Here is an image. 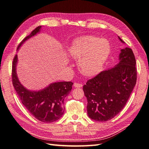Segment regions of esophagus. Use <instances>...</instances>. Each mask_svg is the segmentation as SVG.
Returning a JSON list of instances; mask_svg holds the SVG:
<instances>
[{
    "label": "esophagus",
    "instance_id": "1",
    "mask_svg": "<svg viewBox=\"0 0 149 149\" xmlns=\"http://www.w3.org/2000/svg\"><path fill=\"white\" fill-rule=\"evenodd\" d=\"M74 87H75V88H81V87H82V84H81L75 82L74 84Z\"/></svg>",
    "mask_w": 149,
    "mask_h": 149
}]
</instances>
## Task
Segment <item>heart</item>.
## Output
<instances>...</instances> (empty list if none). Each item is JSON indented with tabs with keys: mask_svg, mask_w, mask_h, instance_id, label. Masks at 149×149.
<instances>
[{
	"mask_svg": "<svg viewBox=\"0 0 149 149\" xmlns=\"http://www.w3.org/2000/svg\"><path fill=\"white\" fill-rule=\"evenodd\" d=\"M68 52L72 58L79 60L81 73L91 77L102 70L111 52V45L104 38L84 36L72 41Z\"/></svg>",
	"mask_w": 149,
	"mask_h": 149,
	"instance_id": "obj_1",
	"label": "heart"
}]
</instances>
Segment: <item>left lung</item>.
Instances as JSON below:
<instances>
[{
    "instance_id": "8db88e82",
    "label": "left lung",
    "mask_w": 149,
    "mask_h": 149,
    "mask_svg": "<svg viewBox=\"0 0 149 149\" xmlns=\"http://www.w3.org/2000/svg\"><path fill=\"white\" fill-rule=\"evenodd\" d=\"M121 42H125L118 36ZM136 60L132 49H121L119 62L102 71L83 86L88 116L97 121L112 119L125 106L136 81Z\"/></svg>"
}]
</instances>
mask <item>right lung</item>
Instances as JSON below:
<instances>
[{"label":"right lung","instance_id":"obj_1","mask_svg":"<svg viewBox=\"0 0 149 149\" xmlns=\"http://www.w3.org/2000/svg\"><path fill=\"white\" fill-rule=\"evenodd\" d=\"M41 26L33 30L29 35L21 42L17 48L18 51L24 42L40 33ZM17 55L13 59L12 68L13 84L25 108L37 120L45 123L58 120L64 113V99L71 91L72 82H58L50 84L45 89L34 91L28 90L19 82L16 73Z\"/></svg>","mask_w":149,"mask_h":149}]
</instances>
